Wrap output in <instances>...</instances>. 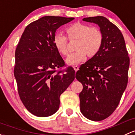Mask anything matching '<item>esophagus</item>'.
<instances>
[{"instance_id":"esophagus-1","label":"esophagus","mask_w":135,"mask_h":135,"mask_svg":"<svg viewBox=\"0 0 135 135\" xmlns=\"http://www.w3.org/2000/svg\"><path fill=\"white\" fill-rule=\"evenodd\" d=\"M73 68H74V69L75 72H76L79 70V67L78 66H74Z\"/></svg>"}]
</instances>
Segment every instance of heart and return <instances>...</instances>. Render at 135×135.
<instances>
[{"instance_id":"b5f03b06","label":"heart","mask_w":135,"mask_h":135,"mask_svg":"<svg viewBox=\"0 0 135 135\" xmlns=\"http://www.w3.org/2000/svg\"><path fill=\"white\" fill-rule=\"evenodd\" d=\"M70 40H78L76 45V52L69 55L66 63L70 66L78 65L86 59V56L93 57L98 54L103 44L102 32L96 27H90L85 24L76 22L66 30ZM54 45L58 52L62 56L68 54L67 39L61 33L55 34Z\"/></svg>"}]
</instances>
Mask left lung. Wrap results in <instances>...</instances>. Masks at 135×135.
Wrapping results in <instances>:
<instances>
[{
	"label": "left lung",
	"instance_id": "left-lung-1",
	"mask_svg": "<svg viewBox=\"0 0 135 135\" xmlns=\"http://www.w3.org/2000/svg\"><path fill=\"white\" fill-rule=\"evenodd\" d=\"M83 21L98 25L103 41L98 54L81 65L76 74L83 86L79 95L80 110L89 120L101 121L114 111L126 90L129 57L122 33L107 18L92 17Z\"/></svg>",
	"mask_w": 135,
	"mask_h": 135
}]
</instances>
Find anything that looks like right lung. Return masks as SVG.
<instances>
[{
  "mask_svg": "<svg viewBox=\"0 0 135 135\" xmlns=\"http://www.w3.org/2000/svg\"><path fill=\"white\" fill-rule=\"evenodd\" d=\"M73 17L45 16L26 27L16 50L14 76L21 101L33 115L47 117L56 113L61 94L75 78L72 67L65 65L53 39L56 30Z\"/></svg>",
  "mask_w": 135,
  "mask_h": 135,
  "instance_id": "right-lung-1",
  "label": "right lung"
}]
</instances>
